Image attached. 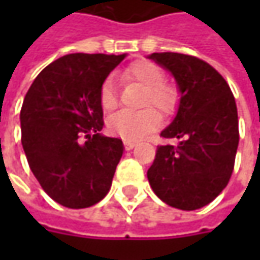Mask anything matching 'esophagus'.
I'll return each mask as SVG.
<instances>
[{
  "label": "esophagus",
  "mask_w": 260,
  "mask_h": 260,
  "mask_svg": "<svg viewBox=\"0 0 260 260\" xmlns=\"http://www.w3.org/2000/svg\"><path fill=\"white\" fill-rule=\"evenodd\" d=\"M136 146L135 142H130V140H124V147L127 150H130V149H133Z\"/></svg>",
  "instance_id": "34e87169"
}]
</instances>
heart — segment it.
Listing matches in <instances>:
<instances>
[{"instance_id":"heart-1","label":"heart","mask_w":260,"mask_h":260,"mask_svg":"<svg viewBox=\"0 0 260 260\" xmlns=\"http://www.w3.org/2000/svg\"><path fill=\"white\" fill-rule=\"evenodd\" d=\"M121 78L125 82H135L145 88L140 105L147 108L139 111H120L113 115L107 124L111 135L130 142L140 140L159 127V114L162 117H172L178 111L181 101L179 88L175 84L166 82L165 71L155 62L146 59L135 60L123 69ZM98 100L105 113H111L117 108L118 96L113 78H107L101 84ZM153 108L159 113L155 111L156 109L153 110Z\"/></svg>"}]
</instances>
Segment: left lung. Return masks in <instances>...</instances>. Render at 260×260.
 Returning <instances> with one entry per match:
<instances>
[{
	"label": "left lung",
	"instance_id": "obj_1",
	"mask_svg": "<svg viewBox=\"0 0 260 260\" xmlns=\"http://www.w3.org/2000/svg\"><path fill=\"white\" fill-rule=\"evenodd\" d=\"M175 76L181 101L175 120L160 133L178 146H157L147 179L164 203L192 211L224 189L235 169L239 118L225 79L205 60L182 53H152Z\"/></svg>",
	"mask_w": 260,
	"mask_h": 260
}]
</instances>
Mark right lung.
<instances>
[{
	"instance_id": "obj_1",
	"label": "right lung",
	"mask_w": 260,
	"mask_h": 260,
	"mask_svg": "<svg viewBox=\"0 0 260 260\" xmlns=\"http://www.w3.org/2000/svg\"><path fill=\"white\" fill-rule=\"evenodd\" d=\"M124 57H59L37 75L25 94L20 121L27 162L46 194L63 207H91L111 188L123 142L100 135L104 114L98 92Z\"/></svg>"
}]
</instances>
